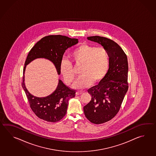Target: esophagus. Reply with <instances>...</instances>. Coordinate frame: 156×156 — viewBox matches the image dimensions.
<instances>
[{
    "mask_svg": "<svg viewBox=\"0 0 156 156\" xmlns=\"http://www.w3.org/2000/svg\"><path fill=\"white\" fill-rule=\"evenodd\" d=\"M83 93V92H82V91H77L76 93V95H80L82 94Z\"/></svg>",
    "mask_w": 156,
    "mask_h": 156,
    "instance_id": "34e87169",
    "label": "esophagus"
}]
</instances>
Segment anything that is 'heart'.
Here are the masks:
<instances>
[{"instance_id": "1", "label": "heart", "mask_w": 156, "mask_h": 156, "mask_svg": "<svg viewBox=\"0 0 156 156\" xmlns=\"http://www.w3.org/2000/svg\"><path fill=\"white\" fill-rule=\"evenodd\" d=\"M71 57L76 65H82L81 77L73 87L83 89L91 86L93 82L98 83L105 77L109 69L110 60L108 51L103 47H96L83 44L71 53ZM60 73L67 85H70L75 78L73 65L66 59L61 61Z\"/></svg>"}]
</instances>
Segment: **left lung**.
I'll use <instances>...</instances> for the list:
<instances>
[{
    "mask_svg": "<svg viewBox=\"0 0 156 156\" xmlns=\"http://www.w3.org/2000/svg\"><path fill=\"white\" fill-rule=\"evenodd\" d=\"M87 40L101 44L109 56V71L101 83L89 90L91 100L83 107L85 116L96 124L113 119L119 112L128 89L127 57L114 41L103 37H89Z\"/></svg>",
    "mask_w": 156,
    "mask_h": 156,
    "instance_id": "obj_1",
    "label": "left lung"
}]
</instances>
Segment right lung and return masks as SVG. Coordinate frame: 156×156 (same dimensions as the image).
<instances>
[{
    "label": "right lung",
    "instance_id": "right-lung-1",
    "mask_svg": "<svg viewBox=\"0 0 156 156\" xmlns=\"http://www.w3.org/2000/svg\"><path fill=\"white\" fill-rule=\"evenodd\" d=\"M76 38L61 35L44 37L33 47L28 53L23 69L22 87L26 94L30 107L41 119L48 122H57L66 115L69 100L75 96V91L69 89L58 80L56 89L48 96L37 97L32 95L24 83V73L27 65L37 58H45L52 62L60 75V63L66 50L78 43Z\"/></svg>",
    "mask_w": 156,
    "mask_h": 156
}]
</instances>
